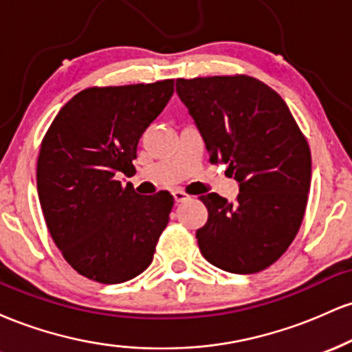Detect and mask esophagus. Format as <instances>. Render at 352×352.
Returning <instances> with one entry per match:
<instances>
[{"mask_svg": "<svg viewBox=\"0 0 352 352\" xmlns=\"http://www.w3.org/2000/svg\"><path fill=\"white\" fill-rule=\"evenodd\" d=\"M173 199H175L177 204H179V201H185L188 199V193H185L184 190H175V192H173Z\"/></svg>", "mask_w": 352, "mask_h": 352, "instance_id": "obj_1", "label": "esophagus"}]
</instances>
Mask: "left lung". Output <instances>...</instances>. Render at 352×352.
Segmentation results:
<instances>
[{
	"label": "left lung",
	"mask_w": 352,
	"mask_h": 352,
	"mask_svg": "<svg viewBox=\"0 0 352 352\" xmlns=\"http://www.w3.org/2000/svg\"><path fill=\"white\" fill-rule=\"evenodd\" d=\"M177 94L204 137L210 162L228 165L235 201L201 195L197 230L205 260L236 274L263 272L288 250L305 217L311 152L276 91L245 74L177 79Z\"/></svg>",
	"instance_id": "left-lung-1"
}]
</instances>
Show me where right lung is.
<instances>
[{"label": "right lung", "mask_w": 352, "mask_h": 352, "mask_svg": "<svg viewBox=\"0 0 352 352\" xmlns=\"http://www.w3.org/2000/svg\"><path fill=\"white\" fill-rule=\"evenodd\" d=\"M172 94L173 79L87 87L44 135L36 172L44 220L64 260L89 280L124 283L152 263L173 197L139 195L117 175L135 170L139 139Z\"/></svg>", "instance_id": "1"}]
</instances>
